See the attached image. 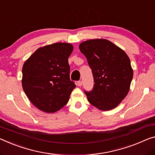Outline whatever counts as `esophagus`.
I'll return each mask as SVG.
<instances>
[{
    "label": "esophagus",
    "mask_w": 155,
    "mask_h": 155,
    "mask_svg": "<svg viewBox=\"0 0 155 155\" xmlns=\"http://www.w3.org/2000/svg\"><path fill=\"white\" fill-rule=\"evenodd\" d=\"M77 84H78V86H79V87H81V86L82 85V81H78V82H77Z\"/></svg>",
    "instance_id": "1"
}]
</instances>
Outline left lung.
I'll list each match as a JSON object with an SVG mask.
<instances>
[{
	"mask_svg": "<svg viewBox=\"0 0 155 155\" xmlns=\"http://www.w3.org/2000/svg\"><path fill=\"white\" fill-rule=\"evenodd\" d=\"M79 48L91 68L95 83L91 91H84L88 101L102 111L116 107L127 95L133 78L130 58L107 39L88 40Z\"/></svg>",
	"mask_w": 155,
	"mask_h": 155,
	"instance_id": "obj_1",
	"label": "left lung"
}]
</instances>
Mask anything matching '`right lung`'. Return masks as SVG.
I'll use <instances>...</instances> for the list:
<instances>
[{"instance_id":"1","label":"right lung","mask_w":155,"mask_h":155,"mask_svg":"<svg viewBox=\"0 0 155 155\" xmlns=\"http://www.w3.org/2000/svg\"><path fill=\"white\" fill-rule=\"evenodd\" d=\"M73 50V45L67 43L48 45L38 48L23 64V91L44 112L54 113L62 108L76 87L70 80L68 61Z\"/></svg>"}]
</instances>
